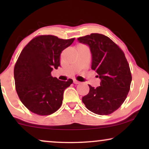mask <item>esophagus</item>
<instances>
[{
  "instance_id": "obj_1",
  "label": "esophagus",
  "mask_w": 149,
  "mask_h": 149,
  "mask_svg": "<svg viewBox=\"0 0 149 149\" xmlns=\"http://www.w3.org/2000/svg\"><path fill=\"white\" fill-rule=\"evenodd\" d=\"M73 83H74V84H80L81 83L80 81H79L77 80H73Z\"/></svg>"
}]
</instances>
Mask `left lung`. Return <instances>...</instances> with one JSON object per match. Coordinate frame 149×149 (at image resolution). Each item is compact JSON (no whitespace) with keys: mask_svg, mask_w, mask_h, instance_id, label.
Returning a JSON list of instances; mask_svg holds the SVG:
<instances>
[{"mask_svg":"<svg viewBox=\"0 0 149 149\" xmlns=\"http://www.w3.org/2000/svg\"><path fill=\"white\" fill-rule=\"evenodd\" d=\"M88 45L92 55L91 69L101 79L100 86L89 85L88 94L82 97L85 107L92 113L108 115L119 109L130 89L132 74L125 54L108 36L91 33L78 38Z\"/></svg>","mask_w":149,"mask_h":149,"instance_id":"8db88e82","label":"left lung"}]
</instances>
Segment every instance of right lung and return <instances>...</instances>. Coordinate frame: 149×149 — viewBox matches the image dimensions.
Listing matches in <instances>:
<instances>
[{
	"mask_svg": "<svg viewBox=\"0 0 149 149\" xmlns=\"http://www.w3.org/2000/svg\"><path fill=\"white\" fill-rule=\"evenodd\" d=\"M74 40L39 35L22 51L14 67V79L18 96L30 111L44 116L60 108L64 91L73 81H60L51 72L60 66L61 53Z\"/></svg>",
	"mask_w": 149,
	"mask_h": 149,
	"instance_id": "obj_1",
	"label": "right lung"
}]
</instances>
